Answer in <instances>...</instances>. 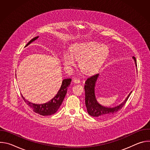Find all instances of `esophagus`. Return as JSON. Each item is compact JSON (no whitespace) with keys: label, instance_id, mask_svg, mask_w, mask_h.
Wrapping results in <instances>:
<instances>
[{"label":"esophagus","instance_id":"34e87169","mask_svg":"<svg viewBox=\"0 0 150 150\" xmlns=\"http://www.w3.org/2000/svg\"><path fill=\"white\" fill-rule=\"evenodd\" d=\"M73 82L75 83H80L81 81L79 78H74V79H73Z\"/></svg>","mask_w":150,"mask_h":150}]
</instances>
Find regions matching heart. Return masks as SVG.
Segmentation results:
<instances>
[{"label":"heart","instance_id":"obj_1","mask_svg":"<svg viewBox=\"0 0 150 150\" xmlns=\"http://www.w3.org/2000/svg\"><path fill=\"white\" fill-rule=\"evenodd\" d=\"M108 49L105 46L94 42H82L72 45L69 53L62 56V63L69 69L75 64V60H79V67L84 74H90L95 72L106 57Z\"/></svg>","mask_w":150,"mask_h":150}]
</instances>
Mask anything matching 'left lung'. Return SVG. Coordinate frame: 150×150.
I'll return each instance as SVG.
<instances>
[{
    "instance_id": "obj_1",
    "label": "left lung",
    "mask_w": 150,
    "mask_h": 150,
    "mask_svg": "<svg viewBox=\"0 0 150 150\" xmlns=\"http://www.w3.org/2000/svg\"><path fill=\"white\" fill-rule=\"evenodd\" d=\"M135 66L137 67V60L135 57H132ZM100 77L99 74L93 75L86 80L85 82V105L88 113L93 117L99 118H105L113 115L117 112L125 105L127 98H129L132 91L127 95L125 100L120 104L115 107H106L100 104L97 100L95 94V87L97 79Z\"/></svg>"
}]
</instances>
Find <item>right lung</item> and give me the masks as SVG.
<instances>
[{
	"mask_svg": "<svg viewBox=\"0 0 150 150\" xmlns=\"http://www.w3.org/2000/svg\"><path fill=\"white\" fill-rule=\"evenodd\" d=\"M38 37H39L37 36L28 42V44L25 46V47H26L31 43H32L33 42L35 41ZM71 78L64 79L62 81L61 87L56 95L47 103L42 104H35L27 100L23 95L22 97L25 102L36 113H38L41 116H49L53 115L58 110L60 105L62 104L64 98H65L67 94L68 87L71 84Z\"/></svg>",
	"mask_w": 150,
	"mask_h": 150,
	"instance_id": "1",
	"label": "right lung"
}]
</instances>
